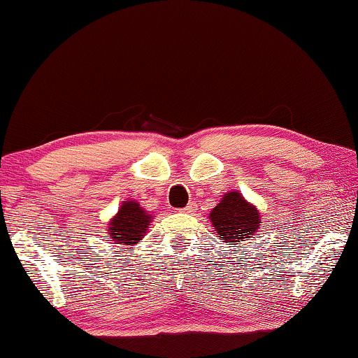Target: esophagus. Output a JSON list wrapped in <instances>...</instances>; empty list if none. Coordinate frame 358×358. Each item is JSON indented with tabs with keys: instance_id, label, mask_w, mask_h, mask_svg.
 Listing matches in <instances>:
<instances>
[{
	"instance_id": "1",
	"label": "esophagus",
	"mask_w": 358,
	"mask_h": 358,
	"mask_svg": "<svg viewBox=\"0 0 358 358\" xmlns=\"http://www.w3.org/2000/svg\"><path fill=\"white\" fill-rule=\"evenodd\" d=\"M194 204H188L186 206V208H183L181 210H183V213H186V214H193L194 213Z\"/></svg>"
}]
</instances>
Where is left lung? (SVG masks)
Masks as SVG:
<instances>
[{"mask_svg": "<svg viewBox=\"0 0 358 358\" xmlns=\"http://www.w3.org/2000/svg\"><path fill=\"white\" fill-rule=\"evenodd\" d=\"M209 219L215 234L227 245H240L245 238H253L261 224L259 210L238 191L225 193L209 214Z\"/></svg>", "mask_w": 358, "mask_h": 358, "instance_id": "1", "label": "left lung"}]
</instances>
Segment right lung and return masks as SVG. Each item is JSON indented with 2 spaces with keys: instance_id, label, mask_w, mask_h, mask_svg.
I'll return each instance as SVG.
<instances>
[{
  "instance_id": "obj_1",
  "label": "right lung",
  "mask_w": 358,
  "mask_h": 358,
  "mask_svg": "<svg viewBox=\"0 0 358 358\" xmlns=\"http://www.w3.org/2000/svg\"><path fill=\"white\" fill-rule=\"evenodd\" d=\"M152 215L145 213L136 201H124L115 217L108 222V234L115 243L133 246L144 238Z\"/></svg>"
}]
</instances>
